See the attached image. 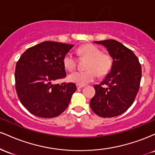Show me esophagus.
Segmentation results:
<instances>
[{
    "mask_svg": "<svg viewBox=\"0 0 155 155\" xmlns=\"http://www.w3.org/2000/svg\"><path fill=\"white\" fill-rule=\"evenodd\" d=\"M84 86H82V85H79V84H76V87H77L78 90H79V89H81L83 88Z\"/></svg>",
    "mask_w": 155,
    "mask_h": 155,
    "instance_id": "esophagus-1",
    "label": "esophagus"
}]
</instances>
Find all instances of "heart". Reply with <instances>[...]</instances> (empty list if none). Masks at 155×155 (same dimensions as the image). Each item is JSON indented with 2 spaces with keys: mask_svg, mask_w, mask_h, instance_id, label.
<instances>
[{
  "mask_svg": "<svg viewBox=\"0 0 155 155\" xmlns=\"http://www.w3.org/2000/svg\"><path fill=\"white\" fill-rule=\"evenodd\" d=\"M78 54L82 58L89 60L87 63L86 71H75L68 76L70 82L76 84L84 85L94 81L97 76H104L111 71L113 60L108 53H104L100 48L91 44L81 46L77 51ZM63 63L65 69L73 71L76 68V59L71 53L68 52L64 56Z\"/></svg>",
  "mask_w": 155,
  "mask_h": 155,
  "instance_id": "1",
  "label": "heart"
}]
</instances>
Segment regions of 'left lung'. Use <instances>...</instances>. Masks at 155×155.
Instances as JSON below:
<instances>
[{
  "instance_id": "8db88e82",
  "label": "left lung",
  "mask_w": 155,
  "mask_h": 155,
  "mask_svg": "<svg viewBox=\"0 0 155 155\" xmlns=\"http://www.w3.org/2000/svg\"><path fill=\"white\" fill-rule=\"evenodd\" d=\"M94 42L106 48L113 65L100 84L94 86L95 95L90 101V107L101 117L119 116L130 107L136 98L141 66L136 54L120 42L113 39Z\"/></svg>"
}]
</instances>
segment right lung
<instances>
[{"instance_id":"1","label":"right lung","mask_w":155,"mask_h":155,"mask_svg":"<svg viewBox=\"0 0 155 155\" xmlns=\"http://www.w3.org/2000/svg\"><path fill=\"white\" fill-rule=\"evenodd\" d=\"M73 47L60 42H41L27 49L17 63V95L24 107L35 116L52 118L68 106L76 84L53 82L66 77L63 60Z\"/></svg>"}]
</instances>
